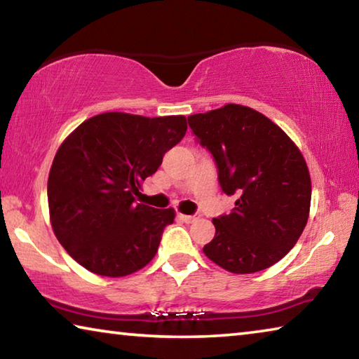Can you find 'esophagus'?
I'll list each match as a JSON object with an SVG mask.
<instances>
[{"instance_id": "esophagus-1", "label": "esophagus", "mask_w": 359, "mask_h": 359, "mask_svg": "<svg viewBox=\"0 0 359 359\" xmlns=\"http://www.w3.org/2000/svg\"><path fill=\"white\" fill-rule=\"evenodd\" d=\"M179 217H180L182 220H184L185 223H193V222L199 220V215H184V214H180Z\"/></svg>"}]
</instances>
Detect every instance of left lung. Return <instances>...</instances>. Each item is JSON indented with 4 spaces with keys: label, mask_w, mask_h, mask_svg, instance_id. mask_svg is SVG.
<instances>
[{
    "label": "left lung",
    "mask_w": 359,
    "mask_h": 359,
    "mask_svg": "<svg viewBox=\"0 0 359 359\" xmlns=\"http://www.w3.org/2000/svg\"><path fill=\"white\" fill-rule=\"evenodd\" d=\"M218 166L222 190L234 194L228 215L214 218L203 252L233 274H253L280 261L309 220L311 174L280 126L252 107L224 104L188 117Z\"/></svg>",
    "instance_id": "obj_1"
}]
</instances>
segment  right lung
<instances>
[{
  "label": "right lung",
  "instance_id": "obj_1",
  "mask_svg": "<svg viewBox=\"0 0 359 359\" xmlns=\"http://www.w3.org/2000/svg\"><path fill=\"white\" fill-rule=\"evenodd\" d=\"M185 133L184 115L104 112L65 139L48 172L47 199L53 233L72 259L102 277L130 276L150 263L175 210L135 199Z\"/></svg>",
  "mask_w": 359,
  "mask_h": 359
}]
</instances>
